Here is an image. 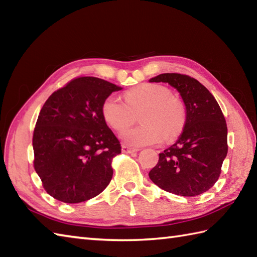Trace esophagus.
<instances>
[{
  "instance_id": "esophagus-1",
  "label": "esophagus",
  "mask_w": 257,
  "mask_h": 257,
  "mask_svg": "<svg viewBox=\"0 0 257 257\" xmlns=\"http://www.w3.org/2000/svg\"><path fill=\"white\" fill-rule=\"evenodd\" d=\"M121 151L123 152V154H134V152H137V151H138V149L132 148V147H129V146L122 145V147H121Z\"/></svg>"
}]
</instances>
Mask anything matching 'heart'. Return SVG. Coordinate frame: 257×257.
Returning <instances> with one entry per match:
<instances>
[{
  "label": "heart",
  "instance_id": "heart-1",
  "mask_svg": "<svg viewBox=\"0 0 257 257\" xmlns=\"http://www.w3.org/2000/svg\"><path fill=\"white\" fill-rule=\"evenodd\" d=\"M125 103L116 96H108L101 105L105 121L117 132H122L139 114L141 125L124 130L120 136L123 144L143 147L172 141L181 135L187 121L184 103L171 96L170 89L158 84H144L124 94Z\"/></svg>",
  "mask_w": 257,
  "mask_h": 257
}]
</instances>
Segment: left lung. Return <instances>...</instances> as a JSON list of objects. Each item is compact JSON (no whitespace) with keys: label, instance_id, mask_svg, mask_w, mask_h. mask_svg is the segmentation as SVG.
Returning <instances> with one entry per match:
<instances>
[{"label":"left lung","instance_id":"obj_1","mask_svg":"<svg viewBox=\"0 0 257 257\" xmlns=\"http://www.w3.org/2000/svg\"><path fill=\"white\" fill-rule=\"evenodd\" d=\"M149 81L176 88L187 111L181 136L159 155L149 178L173 194L203 193L217 181L227 155V127L219 103L203 85L187 75L160 74Z\"/></svg>","mask_w":257,"mask_h":257}]
</instances>
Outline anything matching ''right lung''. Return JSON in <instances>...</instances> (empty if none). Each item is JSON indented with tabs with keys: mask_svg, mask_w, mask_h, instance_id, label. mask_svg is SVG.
Masks as SVG:
<instances>
[{
	"mask_svg": "<svg viewBox=\"0 0 257 257\" xmlns=\"http://www.w3.org/2000/svg\"><path fill=\"white\" fill-rule=\"evenodd\" d=\"M121 87L97 77L76 78L48 97L33 135L34 168L54 199L95 198L112 178L121 146L101 114L103 100Z\"/></svg>",
	"mask_w": 257,
	"mask_h": 257,
	"instance_id": "obj_1",
	"label": "right lung"
}]
</instances>
